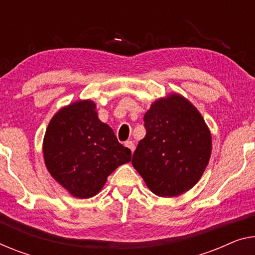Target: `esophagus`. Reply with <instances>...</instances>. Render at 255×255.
Returning a JSON list of instances; mask_svg holds the SVG:
<instances>
[{"label": "esophagus", "mask_w": 255, "mask_h": 255, "mask_svg": "<svg viewBox=\"0 0 255 255\" xmlns=\"http://www.w3.org/2000/svg\"><path fill=\"white\" fill-rule=\"evenodd\" d=\"M125 146H127L131 152H134V150H135V144L132 143L131 140H127V142H125Z\"/></svg>", "instance_id": "1"}]
</instances>
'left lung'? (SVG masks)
Instances as JSON below:
<instances>
[{
	"mask_svg": "<svg viewBox=\"0 0 255 255\" xmlns=\"http://www.w3.org/2000/svg\"><path fill=\"white\" fill-rule=\"evenodd\" d=\"M145 137L131 164L152 192L176 197L203 175L212 151L211 132L188 100L174 94L155 101L144 115Z\"/></svg>",
	"mask_w": 255,
	"mask_h": 255,
	"instance_id": "1",
	"label": "left lung"
}]
</instances>
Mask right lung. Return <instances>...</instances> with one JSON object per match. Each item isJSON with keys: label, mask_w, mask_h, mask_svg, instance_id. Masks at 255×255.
Listing matches in <instances>:
<instances>
[{"label": "right lung", "mask_w": 255, "mask_h": 255, "mask_svg": "<svg viewBox=\"0 0 255 255\" xmlns=\"http://www.w3.org/2000/svg\"><path fill=\"white\" fill-rule=\"evenodd\" d=\"M43 157L51 176L72 196L90 198L117 167L130 161L131 151L98 119L95 103L79 101L51 119L43 139Z\"/></svg>", "instance_id": "right-lung-1"}]
</instances>
